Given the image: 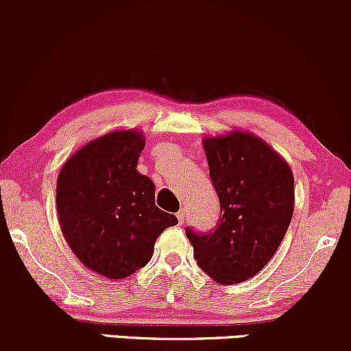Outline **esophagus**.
<instances>
[{
	"label": "esophagus",
	"mask_w": 351,
	"mask_h": 351,
	"mask_svg": "<svg viewBox=\"0 0 351 351\" xmlns=\"http://www.w3.org/2000/svg\"><path fill=\"white\" fill-rule=\"evenodd\" d=\"M184 216H186V215H184V211H183V209H181V211H178V215H176V217H178V223H180V224H183V221H184Z\"/></svg>",
	"instance_id": "esophagus-1"
}]
</instances>
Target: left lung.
<instances>
[{"instance_id":"8db88e82","label":"left lung","mask_w":351,"mask_h":351,"mask_svg":"<svg viewBox=\"0 0 351 351\" xmlns=\"http://www.w3.org/2000/svg\"><path fill=\"white\" fill-rule=\"evenodd\" d=\"M221 213L216 228H186L196 263L219 284H239L264 269L293 215L289 163L259 136L234 130L203 140Z\"/></svg>"}]
</instances>
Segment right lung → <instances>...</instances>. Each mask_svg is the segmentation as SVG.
Segmentation results:
<instances>
[{
  "label": "right lung",
  "mask_w": 351,
  "mask_h": 351,
  "mask_svg": "<svg viewBox=\"0 0 351 351\" xmlns=\"http://www.w3.org/2000/svg\"><path fill=\"white\" fill-rule=\"evenodd\" d=\"M142 132L115 130L67 158L56 186L60 231L90 271L123 279L150 263L155 241L176 216L155 204V184L136 171Z\"/></svg>",
  "instance_id": "right-lung-1"
}]
</instances>
